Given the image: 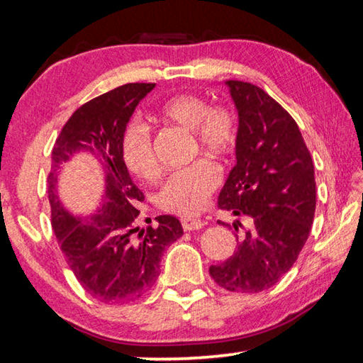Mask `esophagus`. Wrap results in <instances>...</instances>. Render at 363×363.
<instances>
[{"mask_svg":"<svg viewBox=\"0 0 363 363\" xmlns=\"http://www.w3.org/2000/svg\"><path fill=\"white\" fill-rule=\"evenodd\" d=\"M181 224L184 230H199L201 227H205V223L201 219H194V218H182Z\"/></svg>","mask_w":363,"mask_h":363,"instance_id":"1","label":"esophagus"}]
</instances>
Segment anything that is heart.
Wrapping results in <instances>:
<instances>
[{
    "instance_id": "obj_1",
    "label": "heart",
    "mask_w": 363,
    "mask_h": 363,
    "mask_svg": "<svg viewBox=\"0 0 363 363\" xmlns=\"http://www.w3.org/2000/svg\"><path fill=\"white\" fill-rule=\"evenodd\" d=\"M162 115L192 133L195 145L208 155L225 158L235 150L238 128L229 108L210 107L200 97L179 94L163 104ZM121 157L128 169L143 179H153L158 173L150 131L138 118L128 123L121 134ZM219 181V169L208 160H199L168 177L157 203L168 213L194 216L203 210Z\"/></svg>"
}]
</instances>
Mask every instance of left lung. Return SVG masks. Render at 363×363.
<instances>
[{"label":"left lung","mask_w":363,"mask_h":363,"mask_svg":"<svg viewBox=\"0 0 363 363\" xmlns=\"http://www.w3.org/2000/svg\"><path fill=\"white\" fill-rule=\"evenodd\" d=\"M225 86L238 113L237 163L218 205L233 216H247L250 225L237 237L235 253L211 266L210 275L224 290L259 293L291 269L309 237L315 213L314 163L296 121L266 91L237 79ZM238 225L240 220H233V229Z\"/></svg>","instance_id":"8db88e82"}]
</instances>
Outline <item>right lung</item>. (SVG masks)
I'll use <instances>...</instances> for the list:
<instances>
[{
  "label": "right lung",
  "instance_id": "add662e5",
  "mask_svg": "<svg viewBox=\"0 0 363 363\" xmlns=\"http://www.w3.org/2000/svg\"><path fill=\"white\" fill-rule=\"evenodd\" d=\"M153 88V83L123 84L86 102L65 123L52 149L48 195L54 233L86 293L106 304L143 296L158 279L164 248L184 233L179 219L169 214L139 232L136 206L144 195L121 157V134ZM82 151L93 155L104 171L103 203L84 220L67 211L58 195L60 167Z\"/></svg>",
  "mask_w": 363,
  "mask_h": 363
}]
</instances>
